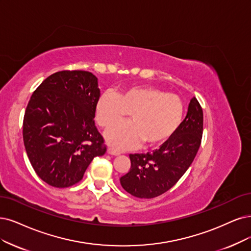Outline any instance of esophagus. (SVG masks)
<instances>
[{
	"label": "esophagus",
	"mask_w": 251,
	"mask_h": 251,
	"mask_svg": "<svg viewBox=\"0 0 251 251\" xmlns=\"http://www.w3.org/2000/svg\"><path fill=\"white\" fill-rule=\"evenodd\" d=\"M107 153L110 155H119V154H121V151L115 149V148H108Z\"/></svg>",
	"instance_id": "obj_1"
}]
</instances>
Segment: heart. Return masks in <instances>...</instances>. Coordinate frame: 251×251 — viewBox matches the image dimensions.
<instances>
[{
	"instance_id": "obj_1",
	"label": "heart",
	"mask_w": 251,
	"mask_h": 251,
	"mask_svg": "<svg viewBox=\"0 0 251 251\" xmlns=\"http://www.w3.org/2000/svg\"><path fill=\"white\" fill-rule=\"evenodd\" d=\"M95 114L102 128L122 123L131 115V124L116 126L105 133L106 141L115 148L125 149L142 142L146 147H155L168 140L179 127L184 104L174 93L154 87H132L118 95L103 93L96 103Z\"/></svg>"
}]
</instances>
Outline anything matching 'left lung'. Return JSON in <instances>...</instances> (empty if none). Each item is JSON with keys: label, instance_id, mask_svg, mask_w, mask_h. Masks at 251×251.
Instances as JSON below:
<instances>
[{"label": "left lung", "instance_id": "8db88e82", "mask_svg": "<svg viewBox=\"0 0 251 251\" xmlns=\"http://www.w3.org/2000/svg\"><path fill=\"white\" fill-rule=\"evenodd\" d=\"M202 126V108L193 97L183 122L159 149L147 154H129L131 166L120 178L122 187L140 199H153L171 189L196 157L201 143Z\"/></svg>", "mask_w": 251, "mask_h": 251}]
</instances>
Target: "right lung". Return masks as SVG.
Returning <instances> with one entry per match:
<instances>
[{
  "instance_id": "right-lung-1",
  "label": "right lung",
  "mask_w": 251,
  "mask_h": 251,
  "mask_svg": "<svg viewBox=\"0 0 251 251\" xmlns=\"http://www.w3.org/2000/svg\"><path fill=\"white\" fill-rule=\"evenodd\" d=\"M98 79L82 70L55 72L32 94L23 137L36 174L52 187L79 182L93 158L106 152L95 125Z\"/></svg>"
}]
</instances>
